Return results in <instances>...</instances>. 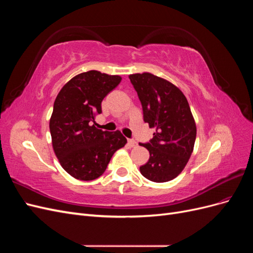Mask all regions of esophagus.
I'll list each match as a JSON object with an SVG mask.
<instances>
[{
  "label": "esophagus",
  "mask_w": 253,
  "mask_h": 253,
  "mask_svg": "<svg viewBox=\"0 0 253 253\" xmlns=\"http://www.w3.org/2000/svg\"><path fill=\"white\" fill-rule=\"evenodd\" d=\"M127 144H128L131 148L137 147V142H136L134 139H128V140H127Z\"/></svg>",
  "instance_id": "obj_1"
}]
</instances>
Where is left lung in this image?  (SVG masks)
I'll return each mask as SVG.
<instances>
[{"mask_svg":"<svg viewBox=\"0 0 253 253\" xmlns=\"http://www.w3.org/2000/svg\"><path fill=\"white\" fill-rule=\"evenodd\" d=\"M142 105L143 120L156 132L148 143L149 162L140 167L145 178L155 182L174 179L192 154L196 125L182 91L168 80L151 73L128 76Z\"/></svg>","mask_w":253,"mask_h":253,"instance_id":"left-lung-1","label":"left lung"}]
</instances>
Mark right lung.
I'll use <instances>...</instances> for the list:
<instances>
[{
    "instance_id": "add662e5",
    "label": "right lung",
    "mask_w": 253,
    "mask_h": 253,
    "mask_svg": "<svg viewBox=\"0 0 253 253\" xmlns=\"http://www.w3.org/2000/svg\"><path fill=\"white\" fill-rule=\"evenodd\" d=\"M120 81L118 75L81 73L64 84L53 103L49 120L53 152L63 169L76 179L98 178L114 153L126 143L120 131L111 133L95 126L103 98Z\"/></svg>"
}]
</instances>
